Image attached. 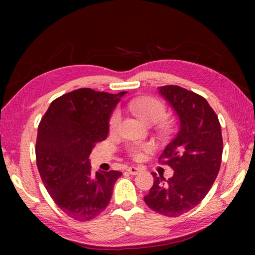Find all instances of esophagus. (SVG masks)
<instances>
[{
  "mask_svg": "<svg viewBox=\"0 0 255 255\" xmlns=\"http://www.w3.org/2000/svg\"><path fill=\"white\" fill-rule=\"evenodd\" d=\"M127 170L128 174H131V175H137V174L142 172V169L140 168V167H128Z\"/></svg>",
  "mask_w": 255,
  "mask_h": 255,
  "instance_id": "obj_1",
  "label": "esophagus"
}]
</instances>
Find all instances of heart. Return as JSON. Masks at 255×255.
<instances>
[{
  "mask_svg": "<svg viewBox=\"0 0 255 255\" xmlns=\"http://www.w3.org/2000/svg\"><path fill=\"white\" fill-rule=\"evenodd\" d=\"M128 108L132 113L137 115L142 122L147 124L158 123V128L161 133H168L172 128V125L168 121L163 118L166 116V107L159 100L153 97H141L131 101L128 103ZM121 113L120 110H115L109 118V130L111 132H116L121 124ZM149 148V145L137 144L132 145L130 147V153L134 159L141 158L142 151Z\"/></svg>",
  "mask_w": 255,
  "mask_h": 255,
  "instance_id": "1",
  "label": "heart"
}]
</instances>
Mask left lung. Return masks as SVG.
Returning <instances> with one entry per match:
<instances>
[{
  "instance_id": "8db88e82",
  "label": "left lung",
  "mask_w": 255,
  "mask_h": 255,
  "mask_svg": "<svg viewBox=\"0 0 255 255\" xmlns=\"http://www.w3.org/2000/svg\"><path fill=\"white\" fill-rule=\"evenodd\" d=\"M158 89L173 108L180 128L160 155L174 175L165 180L153 173L154 183L144 201L155 212L177 217L196 207L214 184L222 162V130L204 97L179 86Z\"/></svg>"
}]
</instances>
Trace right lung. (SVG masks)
<instances>
[{
	"mask_svg": "<svg viewBox=\"0 0 255 255\" xmlns=\"http://www.w3.org/2000/svg\"><path fill=\"white\" fill-rule=\"evenodd\" d=\"M127 92L109 94L81 88L48 107L38 127L37 167L55 204L79 222L108 207L122 173L92 172L89 155L109 133V118Z\"/></svg>",
	"mask_w": 255,
	"mask_h": 255,
	"instance_id": "right-lung-1",
	"label": "right lung"
}]
</instances>
